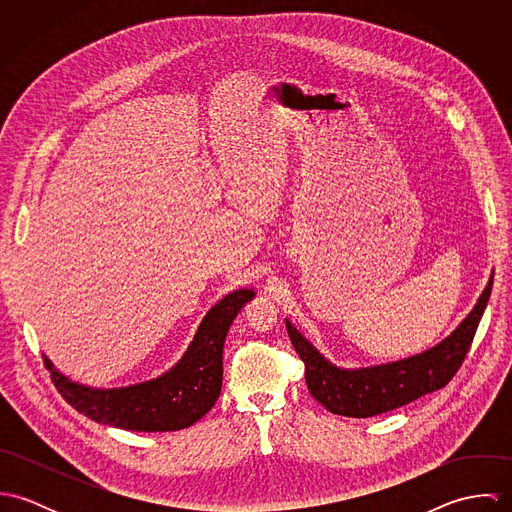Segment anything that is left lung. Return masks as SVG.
I'll list each match as a JSON object with an SVG mask.
<instances>
[{
  "label": "left lung",
  "mask_w": 512,
  "mask_h": 512,
  "mask_svg": "<svg viewBox=\"0 0 512 512\" xmlns=\"http://www.w3.org/2000/svg\"><path fill=\"white\" fill-rule=\"evenodd\" d=\"M493 282L481 293L475 309L438 347L390 365L343 370L327 363L315 347L286 321L295 353L305 363L311 396L329 412L347 418H370L406 406L443 388L463 365L487 307Z\"/></svg>",
  "instance_id": "obj_1"
}]
</instances>
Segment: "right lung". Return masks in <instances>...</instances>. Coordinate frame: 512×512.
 <instances>
[{"mask_svg":"<svg viewBox=\"0 0 512 512\" xmlns=\"http://www.w3.org/2000/svg\"><path fill=\"white\" fill-rule=\"evenodd\" d=\"M254 297L238 290L205 315L191 347L169 372L155 380L116 390H94L59 374L49 359L59 394L86 418L132 432H175L193 426L217 402L222 386V345L236 313Z\"/></svg>","mask_w":512,"mask_h":512,"instance_id":"1","label":"right lung"}]
</instances>
